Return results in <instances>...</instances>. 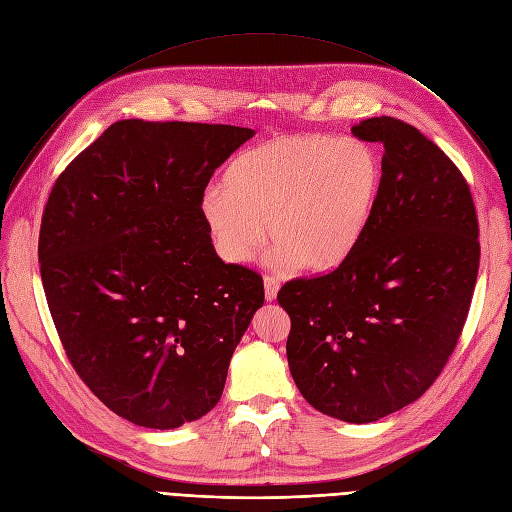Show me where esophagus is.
Listing matches in <instances>:
<instances>
[{
	"label": "esophagus",
	"instance_id": "esophagus-1",
	"mask_svg": "<svg viewBox=\"0 0 512 512\" xmlns=\"http://www.w3.org/2000/svg\"><path fill=\"white\" fill-rule=\"evenodd\" d=\"M277 290H279V279L273 275H264V298H267L269 303L275 301Z\"/></svg>",
	"mask_w": 512,
	"mask_h": 512
}]
</instances>
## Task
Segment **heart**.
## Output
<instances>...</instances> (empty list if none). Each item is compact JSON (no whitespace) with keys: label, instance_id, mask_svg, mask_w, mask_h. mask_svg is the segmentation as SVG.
I'll return each instance as SVG.
<instances>
[{"label":"heart","instance_id":"heart-1","mask_svg":"<svg viewBox=\"0 0 512 512\" xmlns=\"http://www.w3.org/2000/svg\"><path fill=\"white\" fill-rule=\"evenodd\" d=\"M383 167L362 139L288 135L243 150L207 188L201 216L220 256L248 262L264 239L273 264L311 273L337 269L358 248L381 195Z\"/></svg>","mask_w":512,"mask_h":512}]
</instances>
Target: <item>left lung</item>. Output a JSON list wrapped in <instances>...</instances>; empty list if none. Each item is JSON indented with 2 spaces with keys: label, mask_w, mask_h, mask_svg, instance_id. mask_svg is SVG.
I'll return each instance as SVG.
<instances>
[{
  "label": "left lung",
  "mask_w": 512,
  "mask_h": 512,
  "mask_svg": "<svg viewBox=\"0 0 512 512\" xmlns=\"http://www.w3.org/2000/svg\"><path fill=\"white\" fill-rule=\"evenodd\" d=\"M383 144L381 195L337 269L286 281L288 366L324 415L370 424L424 394L464 330L481 243L468 182L434 142L392 116L351 127Z\"/></svg>",
  "instance_id": "left-lung-1"
}]
</instances>
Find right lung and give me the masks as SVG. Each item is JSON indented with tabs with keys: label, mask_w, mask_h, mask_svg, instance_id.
Here are the masks:
<instances>
[{
	"label": "right lung",
	"mask_w": 512,
	"mask_h": 512,
	"mask_svg": "<svg viewBox=\"0 0 512 512\" xmlns=\"http://www.w3.org/2000/svg\"><path fill=\"white\" fill-rule=\"evenodd\" d=\"M252 129L118 120L59 175L38 258L78 377L135 426L171 430L216 407L262 277L216 254L201 216L214 171Z\"/></svg>",
	"instance_id": "obj_1"
}]
</instances>
